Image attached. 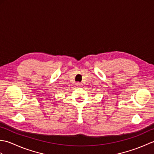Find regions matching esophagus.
Instances as JSON below:
<instances>
[{
  "instance_id": "34e87169",
  "label": "esophagus",
  "mask_w": 154,
  "mask_h": 154,
  "mask_svg": "<svg viewBox=\"0 0 154 154\" xmlns=\"http://www.w3.org/2000/svg\"><path fill=\"white\" fill-rule=\"evenodd\" d=\"M81 85H82V83H77V86H78V87H81Z\"/></svg>"
}]
</instances>
